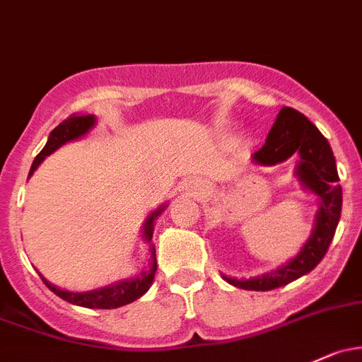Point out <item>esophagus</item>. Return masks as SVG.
Masks as SVG:
<instances>
[{
    "instance_id": "esophagus-1",
    "label": "esophagus",
    "mask_w": 362,
    "mask_h": 362,
    "mask_svg": "<svg viewBox=\"0 0 362 362\" xmlns=\"http://www.w3.org/2000/svg\"><path fill=\"white\" fill-rule=\"evenodd\" d=\"M203 189H204L203 184H199V182H189V191H191V192H194V194L201 192Z\"/></svg>"
}]
</instances>
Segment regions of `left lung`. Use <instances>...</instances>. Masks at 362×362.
I'll return each mask as SVG.
<instances>
[{"mask_svg":"<svg viewBox=\"0 0 362 362\" xmlns=\"http://www.w3.org/2000/svg\"><path fill=\"white\" fill-rule=\"evenodd\" d=\"M293 154L298 156L293 175L303 191L312 194L317 201L309 239L291 260L274 271L250 279L222 274L232 286L251 291H269L284 286L315 269L332 245L341 213V187L338 184L340 180L333 151L325 135L302 112L293 107H283L269 132L265 146L251 156V161L260 166H274L290 159Z\"/></svg>","mask_w":362,"mask_h":362,"instance_id":"left-lung-1","label":"left lung"}]
</instances>
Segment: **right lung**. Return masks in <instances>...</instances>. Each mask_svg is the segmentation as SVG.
I'll list each match as a JSON object with an SVG mask.
<instances>
[{
  "label": "right lung",
  "instance_id": "right-lung-1",
  "mask_svg": "<svg viewBox=\"0 0 362 362\" xmlns=\"http://www.w3.org/2000/svg\"><path fill=\"white\" fill-rule=\"evenodd\" d=\"M95 123H97V117H95L93 114H88V116H71L67 117L66 121H62V123H60L59 127L50 133V136H48L47 144H45V147L41 149L40 154L34 158L28 178L33 177V173L37 170V166H40L48 156L53 154V152L60 149L62 146H66L67 142H72V140H78L81 139V136H85L86 133L95 127ZM166 206H168V204L165 203L159 208H156L154 211L147 215L146 222H144L142 238L144 241L151 245V262H149V267L140 271L135 277L116 281V283L97 288V290L69 291L52 284L47 277H43V274L41 272L37 274H40L43 283L47 284V286L50 288L57 296H60V298L66 300V302L72 303V305L86 307V309H117V307H123L127 305V303L135 302L136 298L146 295L147 290L151 288L152 281H154L158 262H156V248L154 245H152V232H154L156 218L166 210Z\"/></svg>",
  "mask_w": 362,
  "mask_h": 362
}]
</instances>
